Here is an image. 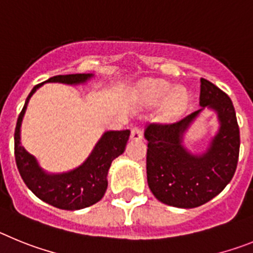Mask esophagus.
<instances>
[{"instance_id": "1", "label": "esophagus", "mask_w": 253, "mask_h": 253, "mask_svg": "<svg viewBox=\"0 0 253 253\" xmlns=\"http://www.w3.org/2000/svg\"><path fill=\"white\" fill-rule=\"evenodd\" d=\"M142 137H143V134H142V130H140L139 128H137V126H135V128L131 129V131H130V139L131 140H140L142 139Z\"/></svg>"}]
</instances>
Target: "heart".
Wrapping results in <instances>:
<instances>
[{
  "label": "heart",
  "mask_w": 253,
  "mask_h": 253,
  "mask_svg": "<svg viewBox=\"0 0 253 253\" xmlns=\"http://www.w3.org/2000/svg\"><path fill=\"white\" fill-rule=\"evenodd\" d=\"M137 104L143 107L162 105V114L166 119H176L185 113L189 105V95L184 87H173L165 81H146L135 91Z\"/></svg>",
  "instance_id": "1"
}]
</instances>
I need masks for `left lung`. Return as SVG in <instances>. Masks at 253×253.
Masks as SVG:
<instances>
[{
    "label": "left lung",
    "instance_id": "1",
    "mask_svg": "<svg viewBox=\"0 0 253 253\" xmlns=\"http://www.w3.org/2000/svg\"><path fill=\"white\" fill-rule=\"evenodd\" d=\"M200 106L195 113L173 124H151L144 131L147 181L152 194L171 207L196 208L215 198L231 182L240 154V128L227 93L200 80ZM217 114L219 128L203 154H191L183 137L205 110Z\"/></svg>",
    "mask_w": 253,
    "mask_h": 253
}]
</instances>
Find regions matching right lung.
<instances>
[{
  "label": "right lung",
  "mask_w": 253,
  "mask_h": 253,
  "mask_svg": "<svg viewBox=\"0 0 253 253\" xmlns=\"http://www.w3.org/2000/svg\"><path fill=\"white\" fill-rule=\"evenodd\" d=\"M93 77L92 73L60 75L49 78L31 90L22 107L15 129V160L20 175L26 186L46 204L58 209L78 210L100 202L107 189V172L111 162L124 153L129 139V130L105 131L93 147L90 156L76 169L60 173H50L40 166L37 158L21 144V123L25 115L29 100L38 88L48 82L84 84Z\"/></svg>",
  "instance_id": "add662e5"
}]
</instances>
